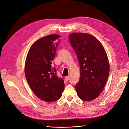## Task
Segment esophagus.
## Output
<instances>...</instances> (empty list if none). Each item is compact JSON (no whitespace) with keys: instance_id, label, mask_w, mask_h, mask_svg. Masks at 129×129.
Masks as SVG:
<instances>
[{"instance_id":"1","label":"esophagus","mask_w":129,"mask_h":129,"mask_svg":"<svg viewBox=\"0 0 129 129\" xmlns=\"http://www.w3.org/2000/svg\"><path fill=\"white\" fill-rule=\"evenodd\" d=\"M69 77L68 76L65 77V80H66V81H68L69 80Z\"/></svg>"}]
</instances>
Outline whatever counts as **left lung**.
I'll return each instance as SVG.
<instances>
[{"instance_id": "8db88e82", "label": "left lung", "mask_w": 129, "mask_h": 129, "mask_svg": "<svg viewBox=\"0 0 129 129\" xmlns=\"http://www.w3.org/2000/svg\"><path fill=\"white\" fill-rule=\"evenodd\" d=\"M69 39L80 63V79L75 85L77 95L82 100L91 101L99 96L108 79L110 67L107 53L91 34L74 33L69 35Z\"/></svg>"}]
</instances>
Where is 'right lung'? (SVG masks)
I'll return each instance as SVG.
<instances>
[{
  "instance_id": "obj_1",
  "label": "right lung",
  "mask_w": 129,
  "mask_h": 129,
  "mask_svg": "<svg viewBox=\"0 0 129 129\" xmlns=\"http://www.w3.org/2000/svg\"><path fill=\"white\" fill-rule=\"evenodd\" d=\"M60 36L49 35L35 42L26 57L25 73L33 92L40 100L50 102L59 99L64 88L63 79L58 77L52 66Z\"/></svg>"
}]
</instances>
